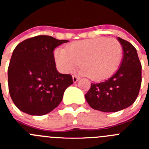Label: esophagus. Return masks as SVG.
Listing matches in <instances>:
<instances>
[{
    "label": "esophagus",
    "mask_w": 149,
    "mask_h": 149,
    "mask_svg": "<svg viewBox=\"0 0 149 149\" xmlns=\"http://www.w3.org/2000/svg\"><path fill=\"white\" fill-rule=\"evenodd\" d=\"M72 78H73L74 83H76V82H77V81H78V80H79V77H77V76H76V75H73V76H72Z\"/></svg>",
    "instance_id": "obj_1"
}]
</instances>
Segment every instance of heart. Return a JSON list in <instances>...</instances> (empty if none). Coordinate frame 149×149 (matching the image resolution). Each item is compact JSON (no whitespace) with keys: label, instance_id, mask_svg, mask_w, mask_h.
<instances>
[{"label":"heart","instance_id":"b5f03b06","mask_svg":"<svg viewBox=\"0 0 149 149\" xmlns=\"http://www.w3.org/2000/svg\"><path fill=\"white\" fill-rule=\"evenodd\" d=\"M122 55V45L114 38L99 37L72 42L65 49L54 51L56 65L64 73L80 65L81 74L93 81H101L119 68Z\"/></svg>","mask_w":149,"mask_h":149}]
</instances>
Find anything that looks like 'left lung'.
Instances as JSON below:
<instances>
[{"mask_svg":"<svg viewBox=\"0 0 149 149\" xmlns=\"http://www.w3.org/2000/svg\"><path fill=\"white\" fill-rule=\"evenodd\" d=\"M123 48L121 66L104 82L92 84L85 95L92 108L102 112H117L136 101L142 84V65L136 49L131 43L118 37Z\"/></svg>","mask_w":149,"mask_h":149,"instance_id":"obj_1","label":"left lung"}]
</instances>
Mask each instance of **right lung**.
Wrapping results in <instances>:
<instances>
[{"mask_svg":"<svg viewBox=\"0 0 149 149\" xmlns=\"http://www.w3.org/2000/svg\"><path fill=\"white\" fill-rule=\"evenodd\" d=\"M67 42L41 35L15 47L8 67V86L13 103L22 112L42 116L60 104L73 79L56 71L53 51Z\"/></svg>","mask_w":149,"mask_h":149,"instance_id":"right-lung-1","label":"right lung"}]
</instances>
